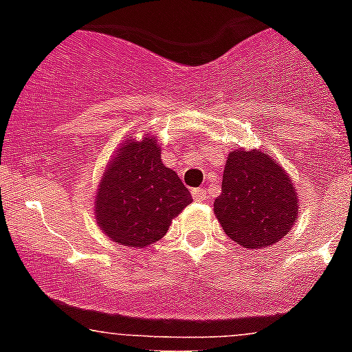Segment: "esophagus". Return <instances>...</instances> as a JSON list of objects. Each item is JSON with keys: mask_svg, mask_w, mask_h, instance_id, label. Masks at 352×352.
<instances>
[{"mask_svg": "<svg viewBox=\"0 0 352 352\" xmlns=\"http://www.w3.org/2000/svg\"><path fill=\"white\" fill-rule=\"evenodd\" d=\"M191 195H193V199L199 200V202H202V200L208 199V193H206V190H204V188H195V190H191Z\"/></svg>", "mask_w": 352, "mask_h": 352, "instance_id": "esophagus-1", "label": "esophagus"}]
</instances>
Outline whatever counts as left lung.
<instances>
[{
  "mask_svg": "<svg viewBox=\"0 0 352 352\" xmlns=\"http://www.w3.org/2000/svg\"><path fill=\"white\" fill-rule=\"evenodd\" d=\"M299 211L290 175L268 153L232 150L227 157L214 214L232 241L247 250L281 241Z\"/></svg>",
  "mask_w": 352,
  "mask_h": 352,
  "instance_id": "8db88e82",
  "label": "left lung"
}]
</instances>
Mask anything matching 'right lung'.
<instances>
[{
  "mask_svg": "<svg viewBox=\"0 0 352 352\" xmlns=\"http://www.w3.org/2000/svg\"><path fill=\"white\" fill-rule=\"evenodd\" d=\"M191 200L179 175L162 164L157 140L146 134L141 141H123L109 161L94 197V217L112 241L144 249L166 234Z\"/></svg>",
  "mask_w": 352,
  "mask_h": 352,
  "instance_id": "1",
  "label": "right lung"
}]
</instances>
